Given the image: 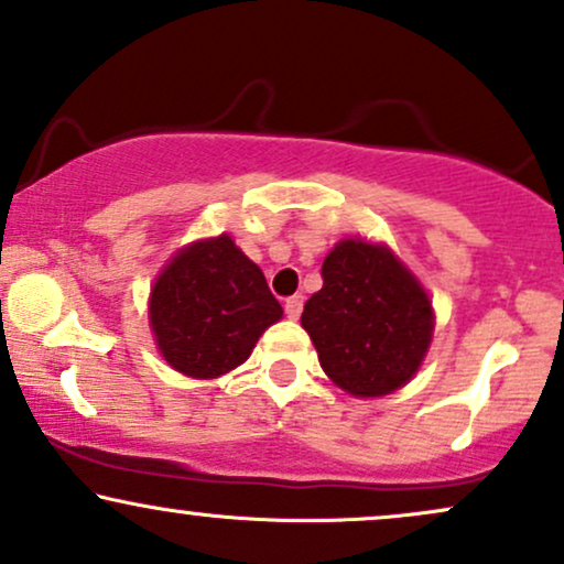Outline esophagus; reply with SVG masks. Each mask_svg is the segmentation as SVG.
<instances>
[{"label":"esophagus","mask_w":564,"mask_h":564,"mask_svg":"<svg viewBox=\"0 0 564 564\" xmlns=\"http://www.w3.org/2000/svg\"><path fill=\"white\" fill-rule=\"evenodd\" d=\"M302 307H304V300L300 294L296 296H289L286 304H283V310H286V315L291 317V321H296V317L302 315Z\"/></svg>","instance_id":"1"}]
</instances>
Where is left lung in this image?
Masks as SVG:
<instances>
[{"instance_id": "1", "label": "left lung", "mask_w": 564, "mask_h": 564, "mask_svg": "<svg viewBox=\"0 0 564 564\" xmlns=\"http://www.w3.org/2000/svg\"><path fill=\"white\" fill-rule=\"evenodd\" d=\"M302 325L325 376L355 397H383L415 376L433 334L429 294L386 247L347 239L323 262Z\"/></svg>"}]
</instances>
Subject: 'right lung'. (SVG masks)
<instances>
[{
    "label": "right lung",
    "instance_id": "1",
    "mask_svg": "<svg viewBox=\"0 0 564 564\" xmlns=\"http://www.w3.org/2000/svg\"><path fill=\"white\" fill-rule=\"evenodd\" d=\"M281 315L262 270L230 236L196 241L175 254L149 300L162 357L192 378L239 368Z\"/></svg>",
    "mask_w": 564,
    "mask_h": 564
}]
</instances>
